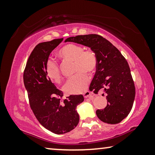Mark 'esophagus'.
I'll return each instance as SVG.
<instances>
[{
    "instance_id": "34e87169",
    "label": "esophagus",
    "mask_w": 155,
    "mask_h": 155,
    "mask_svg": "<svg viewBox=\"0 0 155 155\" xmlns=\"http://www.w3.org/2000/svg\"><path fill=\"white\" fill-rule=\"evenodd\" d=\"M83 96H84V98H91V97H92V94H91L90 91H87L83 94Z\"/></svg>"
}]
</instances>
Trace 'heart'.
<instances>
[{"mask_svg":"<svg viewBox=\"0 0 155 155\" xmlns=\"http://www.w3.org/2000/svg\"><path fill=\"white\" fill-rule=\"evenodd\" d=\"M58 55L65 60L74 61V72H77L67 80L64 85V91L68 94L83 93L87 89L90 77L88 72L93 73L98 66V56L92 49L84 50V47L76 44H68L58 52ZM45 72L52 82L59 83L61 80V73L59 64L53 60H47Z\"/></svg>","mask_w":155,"mask_h":155,"instance_id":"b5f03b06","label":"heart"}]
</instances>
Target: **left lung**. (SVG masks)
<instances>
[{
	"label": "left lung",
	"instance_id": "obj_1",
	"mask_svg": "<svg viewBox=\"0 0 155 155\" xmlns=\"http://www.w3.org/2000/svg\"><path fill=\"white\" fill-rule=\"evenodd\" d=\"M65 41L83 44L96 52L98 63L90 90L98 94L103 90L107 100V107L97 110L96 115L107 124L121 122L129 114L135 96L134 81L124 57L109 41L96 34L70 37Z\"/></svg>",
	"mask_w": 155,
	"mask_h": 155
}]
</instances>
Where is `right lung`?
I'll return each instance as SVG.
<instances>
[{"label":"right lung","instance_id":"1","mask_svg":"<svg viewBox=\"0 0 155 155\" xmlns=\"http://www.w3.org/2000/svg\"><path fill=\"white\" fill-rule=\"evenodd\" d=\"M63 40L38 44L28 57L23 74L31 110L44 127L56 134H64L77 127L79 122L77 107L84 101L82 95H70L61 102L63 92L46 74L50 54Z\"/></svg>","mask_w":155,"mask_h":155}]
</instances>
